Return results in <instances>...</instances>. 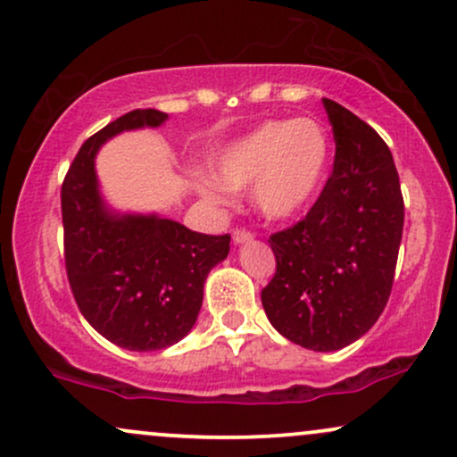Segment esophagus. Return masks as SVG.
Instances as JSON below:
<instances>
[{
    "label": "esophagus",
    "mask_w": 457,
    "mask_h": 457,
    "mask_svg": "<svg viewBox=\"0 0 457 457\" xmlns=\"http://www.w3.org/2000/svg\"><path fill=\"white\" fill-rule=\"evenodd\" d=\"M232 240H234V245L251 243V240H253V234H251V232H246V229H234V234H232Z\"/></svg>",
    "instance_id": "34e87169"
}]
</instances>
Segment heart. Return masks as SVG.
<instances>
[{"label": "heart", "instance_id": "obj_1", "mask_svg": "<svg viewBox=\"0 0 457 457\" xmlns=\"http://www.w3.org/2000/svg\"><path fill=\"white\" fill-rule=\"evenodd\" d=\"M330 154V137L318 120H272L223 148L214 161V180L197 182L199 195L225 206V187L251 188V204L266 221H287L318 199Z\"/></svg>", "mask_w": 457, "mask_h": 457}]
</instances>
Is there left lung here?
I'll use <instances>...</instances> for the list:
<instances>
[{"label":"left lung","mask_w":457,"mask_h":457,"mask_svg":"<svg viewBox=\"0 0 457 457\" xmlns=\"http://www.w3.org/2000/svg\"><path fill=\"white\" fill-rule=\"evenodd\" d=\"M333 127V174L303 221L270 236L277 270L262 290L286 339L316 353L356 342L389 301L403 229L391 150L370 124L322 98Z\"/></svg>","instance_id":"left-lung-1"}]
</instances>
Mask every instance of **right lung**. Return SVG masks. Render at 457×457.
I'll return each instance as SVG.
<instances>
[{"label":"right lung","mask_w":457,"mask_h":457,"mask_svg":"<svg viewBox=\"0 0 457 457\" xmlns=\"http://www.w3.org/2000/svg\"><path fill=\"white\" fill-rule=\"evenodd\" d=\"M167 113L135 109L92 135L62 185L64 258L83 318L135 353L170 348L195 324L204 283L229 253V236L197 234L159 214L118 212L103 199L98 150L124 130L156 129Z\"/></svg>","instance_id":"add662e5"}]
</instances>
